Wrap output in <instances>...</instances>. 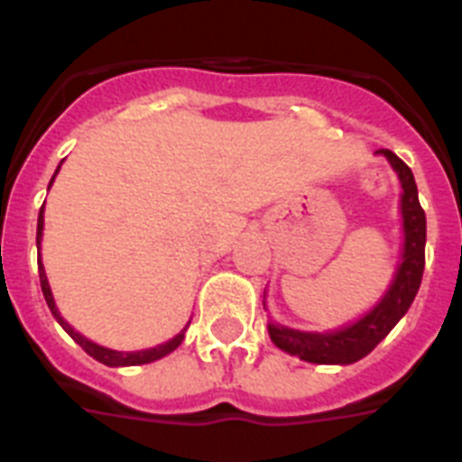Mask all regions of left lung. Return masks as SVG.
I'll use <instances>...</instances> for the list:
<instances>
[{"instance_id": "8db88e82", "label": "left lung", "mask_w": 462, "mask_h": 462, "mask_svg": "<svg viewBox=\"0 0 462 462\" xmlns=\"http://www.w3.org/2000/svg\"><path fill=\"white\" fill-rule=\"evenodd\" d=\"M388 162L401 177L402 184V230H405V246H402V263L395 273V281L379 307H374L365 319L352 323L336 333H302V330L285 328V326H268L271 340L281 350L290 352L300 359L314 365H352L366 357L383 337L393 330L405 311L415 300L424 273V245H427V216L420 206L417 184L405 162L393 151H381Z\"/></svg>"}]
</instances>
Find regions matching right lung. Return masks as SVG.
I'll return each instance as SVG.
<instances>
[{
  "label": "right lung",
  "mask_w": 462,
  "mask_h": 462,
  "mask_svg": "<svg viewBox=\"0 0 462 462\" xmlns=\"http://www.w3.org/2000/svg\"><path fill=\"white\" fill-rule=\"evenodd\" d=\"M54 180V177H52ZM52 184V181H50ZM42 208H45V203H42ZM42 208H40V216H38V246H40V237H42ZM38 273H40V288H42V295H45V302L47 307H50V311L54 314V319L61 323V328L67 330L69 336L74 337L76 343L81 345L83 350L88 352L90 357L97 359V362H103V365L107 366H132V365H148V362H155V359L165 357V355H170L172 350H177L180 347V343L184 340V330H181L180 336H174L170 343L165 345H158V347H153V350H141V352H115V350H107V347H100V345L90 343L88 337H83L81 333H76L71 326H69L64 319L60 316V311H57V307H54V300H52V292H50V285H47V275H45V268H42V263H40V254H38Z\"/></svg>",
  "instance_id": "1"
}]
</instances>
